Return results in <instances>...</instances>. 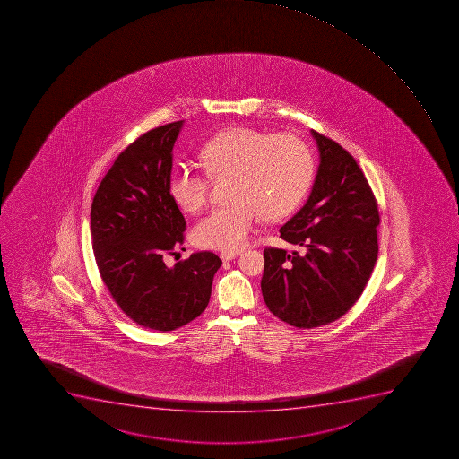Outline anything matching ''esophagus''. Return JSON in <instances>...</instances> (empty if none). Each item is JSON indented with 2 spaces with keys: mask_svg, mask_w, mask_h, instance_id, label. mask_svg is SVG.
<instances>
[{
  "mask_svg": "<svg viewBox=\"0 0 459 459\" xmlns=\"http://www.w3.org/2000/svg\"><path fill=\"white\" fill-rule=\"evenodd\" d=\"M237 255H238V251H222L221 253V259L223 262H227V260L236 259Z\"/></svg>",
  "mask_w": 459,
  "mask_h": 459,
  "instance_id": "1",
  "label": "esophagus"
}]
</instances>
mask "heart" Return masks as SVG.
<instances>
[{
	"instance_id": "1",
	"label": "heart",
	"mask_w": 459,
	"mask_h": 459,
	"mask_svg": "<svg viewBox=\"0 0 459 459\" xmlns=\"http://www.w3.org/2000/svg\"><path fill=\"white\" fill-rule=\"evenodd\" d=\"M206 171L176 168L171 195L184 211L195 213L208 204L213 179H228L231 202L213 209L193 230L200 247L238 250L259 221L291 213L315 177V158L304 140L290 133L234 127L212 137L200 152Z\"/></svg>"
}]
</instances>
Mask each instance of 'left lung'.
<instances>
[{"label": "left lung", "instance_id": "1", "mask_svg": "<svg viewBox=\"0 0 459 459\" xmlns=\"http://www.w3.org/2000/svg\"><path fill=\"white\" fill-rule=\"evenodd\" d=\"M320 165L310 197L281 227L299 250L266 247L262 294L282 322L313 329L342 317L370 280L379 253V208L350 152L311 130Z\"/></svg>", "mask_w": 459, "mask_h": 459}]
</instances>
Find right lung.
Instances as JSON below:
<instances>
[{
  "label": "right lung",
  "mask_w": 459,
  "mask_h": 459,
  "mask_svg": "<svg viewBox=\"0 0 459 459\" xmlns=\"http://www.w3.org/2000/svg\"><path fill=\"white\" fill-rule=\"evenodd\" d=\"M181 126L183 120L152 128L128 144L100 181L91 209L100 280L124 315L152 331H176L202 315L222 264L212 251L165 264L186 231L169 188Z\"/></svg>",
  "instance_id": "right-lung-1"
}]
</instances>
